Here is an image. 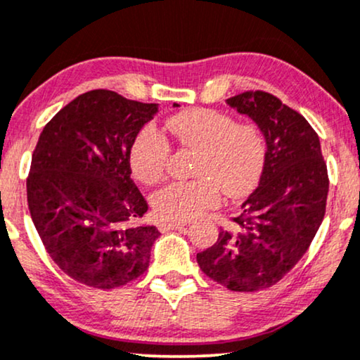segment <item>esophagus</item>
Returning <instances> with one entry per match:
<instances>
[{"label":"esophagus","mask_w":360,"mask_h":360,"mask_svg":"<svg viewBox=\"0 0 360 360\" xmlns=\"http://www.w3.org/2000/svg\"><path fill=\"white\" fill-rule=\"evenodd\" d=\"M181 226H186V222L184 221H162L161 224H159V229H161L162 233H166V231L177 229V227Z\"/></svg>","instance_id":"obj_1"}]
</instances>
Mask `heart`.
I'll return each mask as SVG.
<instances>
[{"label": "heart", "mask_w": 360, "mask_h": 360, "mask_svg": "<svg viewBox=\"0 0 360 360\" xmlns=\"http://www.w3.org/2000/svg\"><path fill=\"white\" fill-rule=\"evenodd\" d=\"M179 146L198 151L193 181H179L153 198L158 216L188 221L201 216L227 198H243L256 188L267 159V138L254 122H238L233 116L207 108L186 109L166 121ZM171 146L156 127L146 126L136 136L129 166L139 183L153 186L166 176Z\"/></svg>", "instance_id": "heart-1"}]
</instances>
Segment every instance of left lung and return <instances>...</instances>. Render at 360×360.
<instances>
[{
  "mask_svg": "<svg viewBox=\"0 0 360 360\" xmlns=\"http://www.w3.org/2000/svg\"><path fill=\"white\" fill-rule=\"evenodd\" d=\"M227 104L264 131L267 159L257 189L233 217L238 229H221L198 264L229 290L254 292L277 284L306 254L324 219L329 176L319 136L274 94L245 91Z\"/></svg>",
  "mask_w": 360,
  "mask_h": 360,
  "instance_id": "1",
  "label": "left lung"
}]
</instances>
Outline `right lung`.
Wrapping results in <instances>:
<instances>
[{
	"mask_svg": "<svg viewBox=\"0 0 360 360\" xmlns=\"http://www.w3.org/2000/svg\"><path fill=\"white\" fill-rule=\"evenodd\" d=\"M156 112L154 103L88 91L44 126L33 151L31 219L59 269L89 288H121L149 266L159 231L133 226L148 202L131 179L129 153Z\"/></svg>",
	"mask_w": 360,
	"mask_h": 360,
	"instance_id": "right-lung-1",
	"label": "right lung"
}]
</instances>
